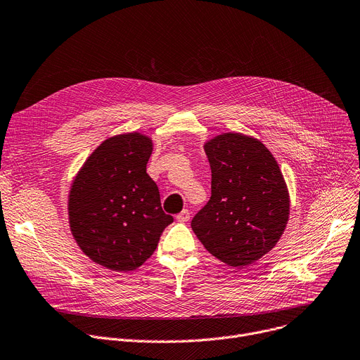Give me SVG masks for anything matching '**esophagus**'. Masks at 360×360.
<instances>
[{
  "label": "esophagus",
  "mask_w": 360,
  "mask_h": 360,
  "mask_svg": "<svg viewBox=\"0 0 360 360\" xmlns=\"http://www.w3.org/2000/svg\"><path fill=\"white\" fill-rule=\"evenodd\" d=\"M176 219L179 220V222H187V220L190 219V212H188V209L181 210V212L176 216Z\"/></svg>",
  "instance_id": "obj_1"
}]
</instances>
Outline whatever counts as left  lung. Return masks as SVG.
Masks as SVG:
<instances>
[{
  "instance_id": "obj_1",
  "label": "left lung",
  "mask_w": 360,
  "mask_h": 360,
  "mask_svg": "<svg viewBox=\"0 0 360 360\" xmlns=\"http://www.w3.org/2000/svg\"><path fill=\"white\" fill-rule=\"evenodd\" d=\"M212 196L191 220L206 250L231 266H246L280 240L290 214L283 173L252 136L228 132L205 144Z\"/></svg>"
}]
</instances>
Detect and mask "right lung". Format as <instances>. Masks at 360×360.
I'll use <instances>...</instances> for the list:
<instances>
[{
    "instance_id": "1",
    "label": "right lung",
    "mask_w": 360,
    "mask_h": 360,
    "mask_svg": "<svg viewBox=\"0 0 360 360\" xmlns=\"http://www.w3.org/2000/svg\"><path fill=\"white\" fill-rule=\"evenodd\" d=\"M153 143L140 132L105 140L85 161L69 193V222L80 250L112 271H132L155 251L173 222L147 174Z\"/></svg>"
}]
</instances>
